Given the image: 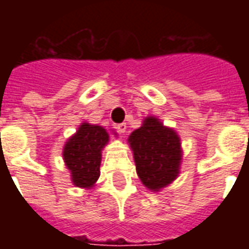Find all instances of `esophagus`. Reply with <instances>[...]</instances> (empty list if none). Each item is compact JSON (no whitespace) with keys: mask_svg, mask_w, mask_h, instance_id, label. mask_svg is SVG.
<instances>
[{"mask_svg":"<svg viewBox=\"0 0 249 249\" xmlns=\"http://www.w3.org/2000/svg\"><path fill=\"white\" fill-rule=\"evenodd\" d=\"M117 130H119L120 133H125L126 132V123H121V124H117Z\"/></svg>","mask_w":249,"mask_h":249,"instance_id":"34e87169","label":"esophagus"}]
</instances>
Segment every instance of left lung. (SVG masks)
<instances>
[{"mask_svg":"<svg viewBox=\"0 0 249 249\" xmlns=\"http://www.w3.org/2000/svg\"><path fill=\"white\" fill-rule=\"evenodd\" d=\"M129 144L137 175L146 188L159 191L178 178L181 149L175 130L148 117L142 126L132 132Z\"/></svg>","mask_w":249,"mask_h":249,"instance_id":"obj_1","label":"left lung"}]
</instances>
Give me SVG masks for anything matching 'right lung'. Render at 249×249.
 <instances>
[{
  "mask_svg": "<svg viewBox=\"0 0 249 249\" xmlns=\"http://www.w3.org/2000/svg\"><path fill=\"white\" fill-rule=\"evenodd\" d=\"M109 135L100 125L82 123L64 148V160L71 173L73 184L90 188L100 176L101 151L108 142Z\"/></svg>",
  "mask_w": 249,
  "mask_h": 249,
  "instance_id": "add662e5",
  "label": "right lung"
}]
</instances>
